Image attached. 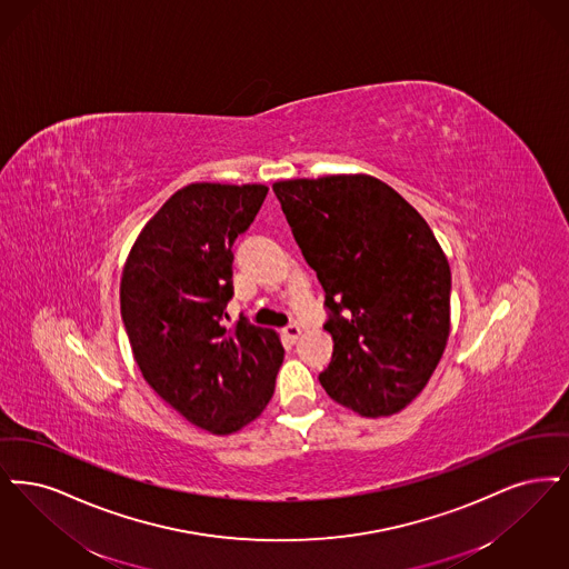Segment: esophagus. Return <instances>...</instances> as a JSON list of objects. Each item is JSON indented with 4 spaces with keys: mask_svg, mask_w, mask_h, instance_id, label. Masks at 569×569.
<instances>
[{
    "mask_svg": "<svg viewBox=\"0 0 569 569\" xmlns=\"http://www.w3.org/2000/svg\"><path fill=\"white\" fill-rule=\"evenodd\" d=\"M282 333H284V338H287L289 342H297L299 336H301V327H299L297 322H291V325H287V327L282 329Z\"/></svg>",
    "mask_w": 569,
    "mask_h": 569,
    "instance_id": "obj_1",
    "label": "esophagus"
}]
</instances>
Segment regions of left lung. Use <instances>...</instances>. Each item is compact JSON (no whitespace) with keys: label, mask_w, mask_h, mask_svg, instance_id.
<instances>
[{"label":"left lung","mask_w":569,"mask_h":569,"mask_svg":"<svg viewBox=\"0 0 569 569\" xmlns=\"http://www.w3.org/2000/svg\"><path fill=\"white\" fill-rule=\"evenodd\" d=\"M325 291L333 401L389 417L425 389L450 331V268L419 212L366 173L272 187Z\"/></svg>","instance_id":"1"}]
</instances>
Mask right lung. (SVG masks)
Returning a JSON list of instances; mask_svg holds the SVG:
<instances>
[{
    "mask_svg": "<svg viewBox=\"0 0 569 569\" xmlns=\"http://www.w3.org/2000/svg\"><path fill=\"white\" fill-rule=\"evenodd\" d=\"M266 196L263 184H189L147 222L124 263L121 317L138 368L178 415L217 436L263 412L284 357L272 329L244 317L224 327L231 247Z\"/></svg>",
    "mask_w": 569,
    "mask_h": 569,
    "instance_id": "add662e5",
    "label": "right lung"
}]
</instances>
